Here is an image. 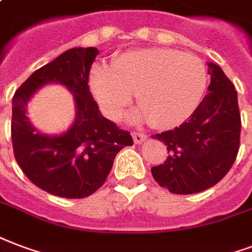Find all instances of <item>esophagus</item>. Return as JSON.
<instances>
[{
    "mask_svg": "<svg viewBox=\"0 0 252 252\" xmlns=\"http://www.w3.org/2000/svg\"><path fill=\"white\" fill-rule=\"evenodd\" d=\"M133 139L134 143H137V145H141L143 142L147 139V135H145L143 133H133Z\"/></svg>",
    "mask_w": 252,
    "mask_h": 252,
    "instance_id": "obj_1",
    "label": "esophagus"
}]
</instances>
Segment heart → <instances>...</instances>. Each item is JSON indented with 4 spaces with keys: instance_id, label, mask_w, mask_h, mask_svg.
Masks as SVG:
<instances>
[{
    "instance_id": "heart-1",
    "label": "heart",
    "mask_w": 252,
    "mask_h": 252,
    "mask_svg": "<svg viewBox=\"0 0 252 252\" xmlns=\"http://www.w3.org/2000/svg\"><path fill=\"white\" fill-rule=\"evenodd\" d=\"M207 78V69L198 57L175 49L146 47L119 54L110 66H93L90 88L110 118L118 119L137 92L141 106L130 114V121L170 128L196 110Z\"/></svg>"
}]
</instances>
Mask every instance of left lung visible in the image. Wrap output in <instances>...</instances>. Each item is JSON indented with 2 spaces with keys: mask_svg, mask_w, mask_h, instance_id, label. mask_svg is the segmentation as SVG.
Here are the masks:
<instances>
[{
  "mask_svg": "<svg viewBox=\"0 0 252 252\" xmlns=\"http://www.w3.org/2000/svg\"><path fill=\"white\" fill-rule=\"evenodd\" d=\"M209 93L185 124L151 138L163 142L170 155L151 169L159 186L173 194H195L222 179L235 162L241 141L238 94L223 70L207 62Z\"/></svg>",
  "mask_w": 252,
  "mask_h": 252,
  "instance_id": "left-lung-1",
  "label": "left lung"
}]
</instances>
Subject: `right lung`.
I'll return each mask as SVG.
<instances>
[{
    "instance_id": "add662e5",
    "label": "right lung",
    "mask_w": 252,
    "mask_h": 252,
    "mask_svg": "<svg viewBox=\"0 0 252 252\" xmlns=\"http://www.w3.org/2000/svg\"><path fill=\"white\" fill-rule=\"evenodd\" d=\"M95 47H73L35 70L13 97L11 142L18 166L39 189L61 198H85L105 183L115 155L133 145L131 135L98 110L89 92ZM58 83L72 94L76 118L61 134H45L27 117V103L39 88Z\"/></svg>"
}]
</instances>
